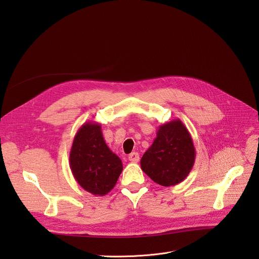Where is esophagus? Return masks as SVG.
<instances>
[{"label":"esophagus","instance_id":"obj_1","mask_svg":"<svg viewBox=\"0 0 259 259\" xmlns=\"http://www.w3.org/2000/svg\"><path fill=\"white\" fill-rule=\"evenodd\" d=\"M128 159H129V161L132 162V163H137V162L139 161V154L136 153V152L131 153V154L129 155Z\"/></svg>","mask_w":259,"mask_h":259}]
</instances>
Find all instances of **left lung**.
Returning a JSON list of instances; mask_svg holds the SVG:
<instances>
[{
    "mask_svg": "<svg viewBox=\"0 0 259 259\" xmlns=\"http://www.w3.org/2000/svg\"><path fill=\"white\" fill-rule=\"evenodd\" d=\"M196 150L192 136L179 120L159 127L157 137L140 160L142 171L163 187L180 183L194 167Z\"/></svg>",
    "mask_w": 259,
    "mask_h": 259,
    "instance_id": "obj_1",
    "label": "left lung"
}]
</instances>
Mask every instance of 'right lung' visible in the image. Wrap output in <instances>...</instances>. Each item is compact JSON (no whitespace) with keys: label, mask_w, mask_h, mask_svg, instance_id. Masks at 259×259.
Here are the masks:
<instances>
[{"label":"right lung","mask_w":259,"mask_h":259,"mask_svg":"<svg viewBox=\"0 0 259 259\" xmlns=\"http://www.w3.org/2000/svg\"><path fill=\"white\" fill-rule=\"evenodd\" d=\"M69 167L80 186L94 196H104L114 189L123 171L121 159L109 150L95 122L83 124L73 138Z\"/></svg>","instance_id":"obj_1"}]
</instances>
